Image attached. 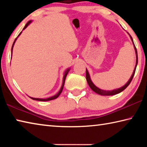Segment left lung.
Instances as JSON below:
<instances>
[{
	"mask_svg": "<svg viewBox=\"0 0 147 147\" xmlns=\"http://www.w3.org/2000/svg\"><path fill=\"white\" fill-rule=\"evenodd\" d=\"M130 36V38L131 39V41H132L133 43H134V49H135V51H136V67L135 68H134V72H133V74L132 75H131V76L130 77V80H129L128 82L127 83H126L125 85H124V86L121 87V88H119V89H114V90H112V91H105V90H102V89H100L98 88L97 87H96L94 85L93 83L92 82V81L90 79V76H89V74L88 73V70L86 69V80L87 82H88V84L89 86L90 87V88L93 90L94 92H95L96 93H97L98 94H100V95H114V94H118L119 93H121V92L123 91V90H124L127 87L129 86V84H130L131 81L133 79V77L134 76V74H135V72H136V67H137V65H138V53H137V49H136V47L135 46V45H134V43L133 41V39L132 38H131V36Z\"/></svg>",
	"mask_w": 147,
	"mask_h": 147,
	"instance_id": "1",
	"label": "left lung"
}]
</instances>
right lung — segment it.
Listing matches in <instances>:
<instances>
[{"mask_svg":"<svg viewBox=\"0 0 147 147\" xmlns=\"http://www.w3.org/2000/svg\"><path fill=\"white\" fill-rule=\"evenodd\" d=\"M31 23V21H28V23H27L26 24V25H25V26L24 27V28H23V30H24L25 29L27 26H28V24ZM21 34V33H20L19 34V36L20 34ZM16 39H17V38L15 39V41H14V42H13V45H12V47H11V54H12V50H13V45H14V43H15V42H16ZM69 69H67V70L66 71H65V74H64V76H63V84H62V86H61V89H60V90H59V91L58 92V93H57L56 94H55V95L54 96H51V97H50V98H32V97H30V98H32V99H33V100H38V101H49V100H54V99H55V98H58V96H59V94H61V93L62 92V90H63V86H64V84H65V78H66V76H67V74H68V73H69Z\"/></svg>","mask_w":147,"mask_h":147,"instance_id":"1","label":"right lung"}]
</instances>
